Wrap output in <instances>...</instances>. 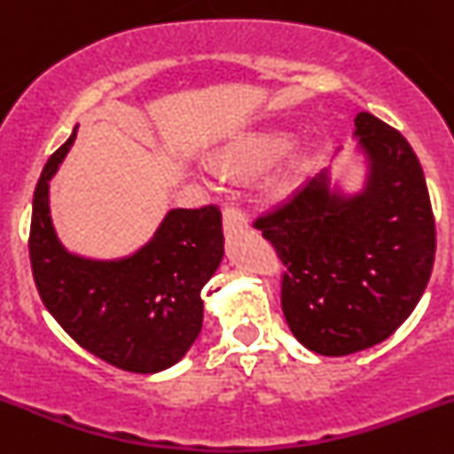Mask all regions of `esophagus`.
<instances>
[{
	"label": "esophagus",
	"instance_id": "obj_1",
	"mask_svg": "<svg viewBox=\"0 0 454 454\" xmlns=\"http://www.w3.org/2000/svg\"><path fill=\"white\" fill-rule=\"evenodd\" d=\"M244 228H248L247 215L232 206L223 207V231L232 232V231H244Z\"/></svg>",
	"mask_w": 454,
	"mask_h": 454
}]
</instances>
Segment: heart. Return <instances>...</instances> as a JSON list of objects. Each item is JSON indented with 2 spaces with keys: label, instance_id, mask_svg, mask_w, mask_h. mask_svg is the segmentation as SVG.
<instances>
[{
  "label": "heart",
  "instance_id": "1",
  "mask_svg": "<svg viewBox=\"0 0 454 454\" xmlns=\"http://www.w3.org/2000/svg\"><path fill=\"white\" fill-rule=\"evenodd\" d=\"M286 145H289V137L285 131L248 129L223 143L215 152V163L222 172H251L278 159L286 150ZM300 175H302V156L289 154L269 176V190L275 194L289 192L298 184Z\"/></svg>",
  "mask_w": 454,
  "mask_h": 454
}]
</instances>
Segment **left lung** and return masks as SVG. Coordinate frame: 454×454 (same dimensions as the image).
Returning <instances> with one entry per match:
<instances>
[{
    "mask_svg": "<svg viewBox=\"0 0 454 454\" xmlns=\"http://www.w3.org/2000/svg\"><path fill=\"white\" fill-rule=\"evenodd\" d=\"M367 163L363 190L332 188L323 169L255 222L286 266L282 311L294 336L323 356L374 347L408 320L434 264V217L421 163L372 114L354 121Z\"/></svg>",
    "mask_w": 454,
    "mask_h": 454,
    "instance_id": "8db88e82",
    "label": "left lung"
}]
</instances>
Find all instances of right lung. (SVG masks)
Instances as JSON below:
<instances>
[{"label": "right lung", "instance_id": "obj_1", "mask_svg": "<svg viewBox=\"0 0 454 454\" xmlns=\"http://www.w3.org/2000/svg\"><path fill=\"white\" fill-rule=\"evenodd\" d=\"M75 141L46 160L33 194L28 253L37 291L62 329L100 361L156 374L188 354L201 333V289L223 257L217 206L175 207L147 244L118 260L69 253L51 219L49 181Z\"/></svg>", "mask_w": 454, "mask_h": 454}]
</instances>
